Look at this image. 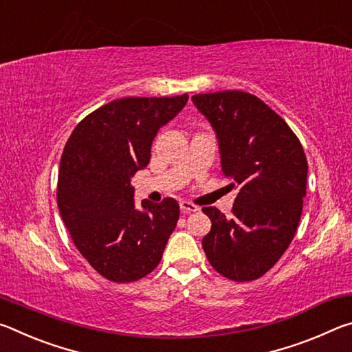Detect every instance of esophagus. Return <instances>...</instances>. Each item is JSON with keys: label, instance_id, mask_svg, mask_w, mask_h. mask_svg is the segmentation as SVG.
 Masks as SVG:
<instances>
[{"label": "esophagus", "instance_id": "esophagus-1", "mask_svg": "<svg viewBox=\"0 0 352 352\" xmlns=\"http://www.w3.org/2000/svg\"><path fill=\"white\" fill-rule=\"evenodd\" d=\"M180 208L183 212H194V211H199V206L190 204V201H186V200H182L180 201Z\"/></svg>", "mask_w": 352, "mask_h": 352}]
</instances>
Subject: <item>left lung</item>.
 <instances>
[{"label": "left lung", "instance_id": "8db88e82", "mask_svg": "<svg viewBox=\"0 0 352 352\" xmlns=\"http://www.w3.org/2000/svg\"><path fill=\"white\" fill-rule=\"evenodd\" d=\"M195 107L217 133L222 174L237 188L225 216L205 206L211 231L201 245L212 269L231 281L265 275L294 239L306 195L305 148L287 122L254 94H195Z\"/></svg>", "mask_w": 352, "mask_h": 352}]
</instances>
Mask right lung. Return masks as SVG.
Listing matches in <instances>:
<instances>
[{
  "label": "right lung",
  "mask_w": 352,
  "mask_h": 352,
  "mask_svg": "<svg viewBox=\"0 0 352 352\" xmlns=\"http://www.w3.org/2000/svg\"><path fill=\"white\" fill-rule=\"evenodd\" d=\"M188 98L111 100L83 118L65 144L58 211L76 248L109 281L133 283L148 275L175 230L177 201L142 200L138 210L130 178L148 164L155 135Z\"/></svg>",
  "instance_id": "right-lung-1"
}]
</instances>
